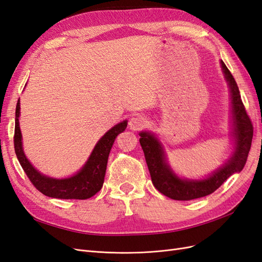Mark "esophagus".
Here are the masks:
<instances>
[{
    "label": "esophagus",
    "instance_id": "34e87169",
    "mask_svg": "<svg viewBox=\"0 0 262 262\" xmlns=\"http://www.w3.org/2000/svg\"><path fill=\"white\" fill-rule=\"evenodd\" d=\"M145 125V119L141 116H134L130 119L129 126L133 131H139Z\"/></svg>",
    "mask_w": 262,
    "mask_h": 262
}]
</instances>
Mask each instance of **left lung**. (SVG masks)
<instances>
[{
	"label": "left lung",
	"instance_id": "left-lung-1",
	"mask_svg": "<svg viewBox=\"0 0 262 262\" xmlns=\"http://www.w3.org/2000/svg\"><path fill=\"white\" fill-rule=\"evenodd\" d=\"M221 67L228 83L229 92H231L234 123L233 137L235 138L234 153L222 167L204 179H181L172 171L170 166L166 162L161 142L154 134L147 131L140 132V144L144 152L153 185L158 191L170 199L189 201L211 194L219 189L229 176L242 171L247 161L252 141L253 126L249 116L246 113L238 86L232 73L229 72L223 61H221Z\"/></svg>",
	"mask_w": 262,
	"mask_h": 262
}]
</instances>
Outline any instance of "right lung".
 <instances>
[{
  "label": "right lung",
  "instance_id": "1",
  "mask_svg": "<svg viewBox=\"0 0 262 262\" xmlns=\"http://www.w3.org/2000/svg\"><path fill=\"white\" fill-rule=\"evenodd\" d=\"M19 99L15 112V133H14V148L17 160L24 171L29 178L30 182L36 189L47 196L57 198V199H76L85 200L96 194L102 187L107 168L108 156L114 142L119 133L125 130L128 121L124 120L116 124L107 131L97 144L95 145L91 156L85 163L81 170H78L74 176L69 178L57 179L45 176L39 172L30 162L23 150L21 132L19 128L20 115Z\"/></svg>",
  "mask_w": 262,
  "mask_h": 262
}]
</instances>
